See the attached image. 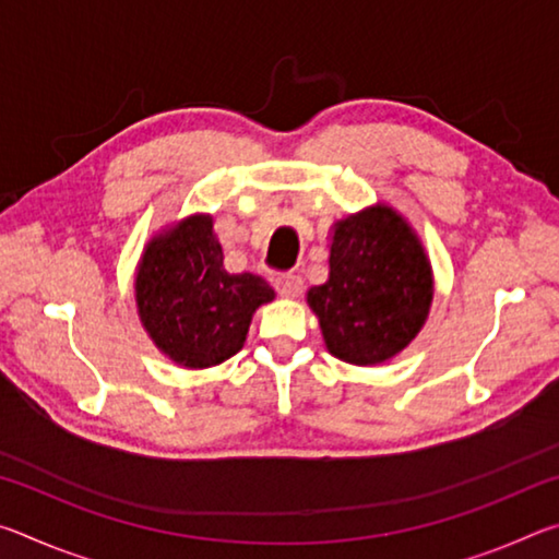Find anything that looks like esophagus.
<instances>
[{"mask_svg":"<svg viewBox=\"0 0 559 559\" xmlns=\"http://www.w3.org/2000/svg\"><path fill=\"white\" fill-rule=\"evenodd\" d=\"M273 286H276L283 298H298L302 293V278L298 273H281V276L273 281Z\"/></svg>","mask_w":559,"mask_h":559,"instance_id":"34e87169","label":"esophagus"}]
</instances>
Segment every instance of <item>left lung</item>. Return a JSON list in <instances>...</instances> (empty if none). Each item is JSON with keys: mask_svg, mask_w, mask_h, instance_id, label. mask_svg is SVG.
<instances>
[{"mask_svg": "<svg viewBox=\"0 0 559 559\" xmlns=\"http://www.w3.org/2000/svg\"><path fill=\"white\" fill-rule=\"evenodd\" d=\"M431 298L419 236L386 204L333 224L330 276L308 290L328 353L359 367L400 355L427 323Z\"/></svg>", "mask_w": 559, "mask_h": 559, "instance_id": "8db88e82", "label": "left lung"}]
</instances>
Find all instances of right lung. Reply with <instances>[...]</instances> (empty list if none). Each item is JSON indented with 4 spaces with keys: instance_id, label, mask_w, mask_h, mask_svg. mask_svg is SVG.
Returning <instances> with one entry per match:
<instances>
[{
    "instance_id": "right-lung-1",
    "label": "right lung",
    "mask_w": 559,
    "mask_h": 559,
    "mask_svg": "<svg viewBox=\"0 0 559 559\" xmlns=\"http://www.w3.org/2000/svg\"><path fill=\"white\" fill-rule=\"evenodd\" d=\"M276 293L253 273L224 269L210 214H194L147 241L135 273L140 323L187 370L222 365L246 343L251 318Z\"/></svg>"
}]
</instances>
